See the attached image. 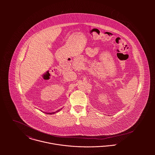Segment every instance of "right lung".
I'll return each mask as SVG.
<instances>
[{
	"mask_svg": "<svg viewBox=\"0 0 155 155\" xmlns=\"http://www.w3.org/2000/svg\"><path fill=\"white\" fill-rule=\"evenodd\" d=\"M60 110H57V111H55V112H58V111H59ZM55 112H53V113H47V114H48H48H54V113H55Z\"/></svg>",
	"mask_w": 155,
	"mask_h": 155,
	"instance_id": "right-lung-1",
	"label": "right lung"
}]
</instances>
